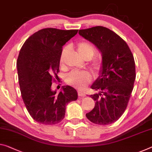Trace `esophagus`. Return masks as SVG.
Wrapping results in <instances>:
<instances>
[{"label":"esophagus","instance_id":"1","mask_svg":"<svg viewBox=\"0 0 152 152\" xmlns=\"http://www.w3.org/2000/svg\"><path fill=\"white\" fill-rule=\"evenodd\" d=\"M77 94H78L79 96H86L85 94H84V93H83V92H81V91H78Z\"/></svg>","mask_w":152,"mask_h":152}]
</instances>
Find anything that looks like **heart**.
<instances>
[{"label": "heart", "mask_w": 152, "mask_h": 152, "mask_svg": "<svg viewBox=\"0 0 152 152\" xmlns=\"http://www.w3.org/2000/svg\"><path fill=\"white\" fill-rule=\"evenodd\" d=\"M77 51L79 55L86 60H90L96 52L94 45L86 41H80L77 44ZM69 48L66 47L63 49L60 58V63L64 62V59L68 52ZM92 68L96 73H99L102 69V64L100 60H94L92 64ZM92 81V75L88 71H71L66 75V82L70 86L75 87L79 90H83Z\"/></svg>", "instance_id": "1"}]
</instances>
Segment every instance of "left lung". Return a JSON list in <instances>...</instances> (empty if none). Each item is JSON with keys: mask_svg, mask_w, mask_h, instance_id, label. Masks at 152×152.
Instances as JSON below:
<instances>
[{"mask_svg": "<svg viewBox=\"0 0 152 152\" xmlns=\"http://www.w3.org/2000/svg\"><path fill=\"white\" fill-rule=\"evenodd\" d=\"M79 34L94 44L102 56L101 73L91 86L99 93L90 95L95 106L86 115L92 123L110 124L123 115L131 96L136 78L134 57L126 41L106 27L79 30Z\"/></svg>", "mask_w": 152, "mask_h": 152, "instance_id": "1", "label": "left lung"}]
</instances>
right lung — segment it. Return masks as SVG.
Masks as SVG:
<instances>
[{
	"mask_svg": "<svg viewBox=\"0 0 152 152\" xmlns=\"http://www.w3.org/2000/svg\"><path fill=\"white\" fill-rule=\"evenodd\" d=\"M77 32L41 29L28 37L21 48L17 60L21 95L30 116L39 124L60 122L66 104L77 99V92L71 86H63L58 94L51 89L60 72L62 46Z\"/></svg>",
	"mask_w": 152,
	"mask_h": 152,
	"instance_id": "obj_1",
	"label": "right lung"
}]
</instances>
